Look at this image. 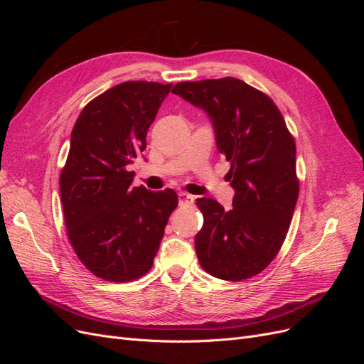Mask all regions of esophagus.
<instances>
[{"label": "esophagus", "mask_w": 364, "mask_h": 364, "mask_svg": "<svg viewBox=\"0 0 364 364\" xmlns=\"http://www.w3.org/2000/svg\"><path fill=\"white\" fill-rule=\"evenodd\" d=\"M194 203V197L188 193H179V205L186 206V205H193Z\"/></svg>", "instance_id": "1"}]
</instances>
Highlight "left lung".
Masks as SVG:
<instances>
[{"label": "left lung", "mask_w": 364, "mask_h": 364, "mask_svg": "<svg viewBox=\"0 0 364 364\" xmlns=\"http://www.w3.org/2000/svg\"><path fill=\"white\" fill-rule=\"evenodd\" d=\"M171 92L211 119L235 190L229 211L197 199L203 214L197 258L215 278L249 279L277 257L291 223L299 194L294 139L272 98L235 77L182 82Z\"/></svg>", "instance_id": "8db88e82"}]
</instances>
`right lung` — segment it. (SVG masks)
Returning a JSON list of instances; mask_svg holds the SVG:
<instances>
[{
	"label": "right lung",
	"instance_id": "right-lung-1",
	"mask_svg": "<svg viewBox=\"0 0 364 364\" xmlns=\"http://www.w3.org/2000/svg\"><path fill=\"white\" fill-rule=\"evenodd\" d=\"M170 90L171 83H119L87 103L71 132L59 181L65 225L77 257L102 279L146 274L178 206L173 190L134 186L129 171Z\"/></svg>",
	"mask_w": 364,
	"mask_h": 364
}]
</instances>
